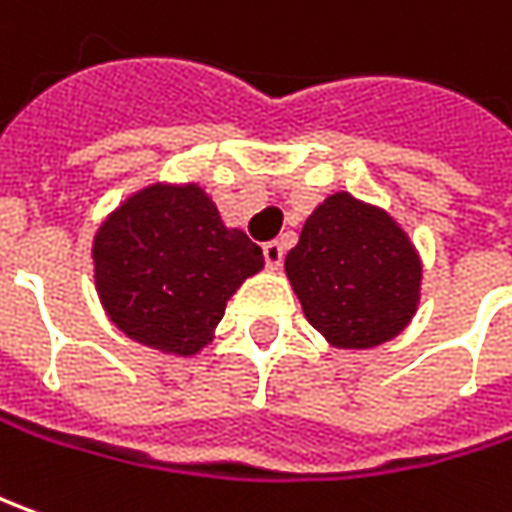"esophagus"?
<instances>
[{
    "instance_id": "1",
    "label": "esophagus",
    "mask_w": 512,
    "mask_h": 512,
    "mask_svg": "<svg viewBox=\"0 0 512 512\" xmlns=\"http://www.w3.org/2000/svg\"><path fill=\"white\" fill-rule=\"evenodd\" d=\"M263 257H266V266L277 272L280 266H283V246L277 243V240H269V243H263Z\"/></svg>"
}]
</instances>
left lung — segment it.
<instances>
[{
	"label": "left lung",
	"mask_w": 512,
	"mask_h": 512,
	"mask_svg": "<svg viewBox=\"0 0 512 512\" xmlns=\"http://www.w3.org/2000/svg\"><path fill=\"white\" fill-rule=\"evenodd\" d=\"M286 277L303 314L331 348L365 351L414 320L422 257L388 209L334 192L311 212Z\"/></svg>",
	"instance_id": "1"
}]
</instances>
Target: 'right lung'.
Returning <instances> with one entry per match:
<instances>
[{
    "label": "right lung",
    "instance_id": "add662e5",
    "mask_svg": "<svg viewBox=\"0 0 512 512\" xmlns=\"http://www.w3.org/2000/svg\"><path fill=\"white\" fill-rule=\"evenodd\" d=\"M260 269V246L226 226L192 181L141 186L93 238L104 314L130 340L172 357H195L212 343L229 297Z\"/></svg>",
    "mask_w": 512,
    "mask_h": 512
}]
</instances>
